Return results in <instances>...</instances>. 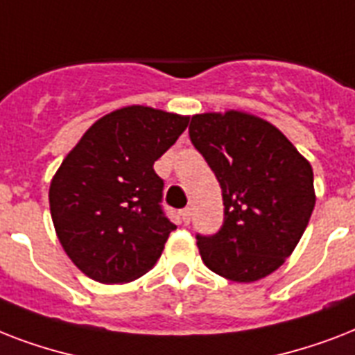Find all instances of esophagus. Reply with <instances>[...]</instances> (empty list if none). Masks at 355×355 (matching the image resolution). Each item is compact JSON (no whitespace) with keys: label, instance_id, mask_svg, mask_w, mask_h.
Listing matches in <instances>:
<instances>
[{"label":"esophagus","instance_id":"obj_1","mask_svg":"<svg viewBox=\"0 0 355 355\" xmlns=\"http://www.w3.org/2000/svg\"><path fill=\"white\" fill-rule=\"evenodd\" d=\"M180 216H182L184 225H189V221H191V208H184V210L180 211Z\"/></svg>","mask_w":355,"mask_h":355}]
</instances>
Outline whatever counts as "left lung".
Masks as SVG:
<instances>
[{
  "mask_svg": "<svg viewBox=\"0 0 355 355\" xmlns=\"http://www.w3.org/2000/svg\"><path fill=\"white\" fill-rule=\"evenodd\" d=\"M189 139L223 191L219 232L197 234L206 267L234 282L265 278L300 241L315 206L313 169L269 121L248 114H197Z\"/></svg>",
  "mask_w": 355,
  "mask_h": 355,
  "instance_id": "1",
  "label": "left lung"
}]
</instances>
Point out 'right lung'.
Returning <instances> with one entry per match:
<instances>
[{
    "instance_id": "1",
    "label": "right lung",
    "mask_w": 355,
    "mask_h": 355,
    "mask_svg": "<svg viewBox=\"0 0 355 355\" xmlns=\"http://www.w3.org/2000/svg\"><path fill=\"white\" fill-rule=\"evenodd\" d=\"M189 119L127 107L96 121L58 167L49 188L57 236L92 280L123 284L160 258L175 225L162 208L164 180L155 162Z\"/></svg>"
}]
</instances>
